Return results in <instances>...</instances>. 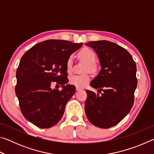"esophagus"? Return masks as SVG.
Segmentation results:
<instances>
[{
	"instance_id": "34e87169",
	"label": "esophagus",
	"mask_w": 154,
	"mask_h": 154,
	"mask_svg": "<svg viewBox=\"0 0 154 154\" xmlns=\"http://www.w3.org/2000/svg\"><path fill=\"white\" fill-rule=\"evenodd\" d=\"M82 88H79V87H77L76 88V90L77 91H79V90H82Z\"/></svg>"
}]
</instances>
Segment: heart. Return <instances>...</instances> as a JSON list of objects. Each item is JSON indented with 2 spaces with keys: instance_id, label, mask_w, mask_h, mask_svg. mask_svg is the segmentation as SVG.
Wrapping results in <instances>:
<instances>
[{
  "instance_id": "b5f03b06",
  "label": "heart",
  "mask_w": 154,
  "mask_h": 154,
  "mask_svg": "<svg viewBox=\"0 0 154 154\" xmlns=\"http://www.w3.org/2000/svg\"><path fill=\"white\" fill-rule=\"evenodd\" d=\"M79 56L81 59L85 61L87 65L85 67V71L95 72L97 70V66L95 64L96 55L92 49L88 48L82 49L79 52ZM72 56H70L66 62V69L68 73H71L72 71ZM91 79L89 73H84L82 75H73L70 77L69 82L71 85L77 87H83L90 82Z\"/></svg>"
}]
</instances>
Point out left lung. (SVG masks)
I'll return each mask as SVG.
<instances>
[{
  "label": "left lung",
  "mask_w": 154,
  "mask_h": 154,
  "mask_svg": "<svg viewBox=\"0 0 154 154\" xmlns=\"http://www.w3.org/2000/svg\"><path fill=\"white\" fill-rule=\"evenodd\" d=\"M86 45L97 53L102 69L90 83L98 93L85 91V114L93 125L109 128L119 123L133 106L137 86L136 63L126 49L113 42L90 41Z\"/></svg>",
  "instance_id": "8db88e82"
}]
</instances>
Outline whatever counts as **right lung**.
<instances>
[{
    "label": "right lung",
    "mask_w": 154,
    "mask_h": 154,
    "mask_svg": "<svg viewBox=\"0 0 154 154\" xmlns=\"http://www.w3.org/2000/svg\"><path fill=\"white\" fill-rule=\"evenodd\" d=\"M69 41L51 39L36 44L21 58L16 71L15 94L21 112L31 123L48 128L60 120L65 106L75 92L66 85L68 58L82 46ZM56 82L63 90H52Z\"/></svg>",
    "instance_id": "right-lung-1"
}]
</instances>
